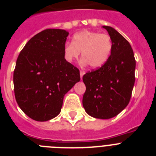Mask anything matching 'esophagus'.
<instances>
[{
  "instance_id": "esophagus-1",
  "label": "esophagus",
  "mask_w": 156,
  "mask_h": 156,
  "mask_svg": "<svg viewBox=\"0 0 156 156\" xmlns=\"http://www.w3.org/2000/svg\"><path fill=\"white\" fill-rule=\"evenodd\" d=\"M80 78H81V79H82L83 76L85 74V72L84 71H82V70H81V71L80 72Z\"/></svg>"
}]
</instances>
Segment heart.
Here are the masks:
<instances>
[{"instance_id": "obj_1", "label": "heart", "mask_w": 156, "mask_h": 156, "mask_svg": "<svg viewBox=\"0 0 156 156\" xmlns=\"http://www.w3.org/2000/svg\"><path fill=\"white\" fill-rule=\"evenodd\" d=\"M112 44L108 35L99 32L85 31L73 36V42H67L64 46V55L71 62L79 57L81 52L82 63L89 64L90 68L98 69L108 61Z\"/></svg>"}]
</instances>
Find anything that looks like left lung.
Here are the masks:
<instances>
[{
	"label": "left lung",
	"instance_id": "obj_1",
	"mask_svg": "<svg viewBox=\"0 0 156 156\" xmlns=\"http://www.w3.org/2000/svg\"><path fill=\"white\" fill-rule=\"evenodd\" d=\"M112 48L108 61L83 76L86 86L83 106L87 113L101 119L115 117L126 108L135 82L134 55L129 43L114 28L103 26Z\"/></svg>",
	"mask_w": 156,
	"mask_h": 156
}]
</instances>
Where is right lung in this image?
Segmentation results:
<instances>
[{
	"label": "right lung",
	"mask_w": 156,
	"mask_h": 156,
	"mask_svg": "<svg viewBox=\"0 0 156 156\" xmlns=\"http://www.w3.org/2000/svg\"><path fill=\"white\" fill-rule=\"evenodd\" d=\"M69 32L48 29L32 37L19 54L14 90L19 108L30 118L44 122L57 116L64 96L80 80V71L66 61Z\"/></svg>",
	"instance_id": "right-lung-1"
}]
</instances>
